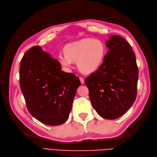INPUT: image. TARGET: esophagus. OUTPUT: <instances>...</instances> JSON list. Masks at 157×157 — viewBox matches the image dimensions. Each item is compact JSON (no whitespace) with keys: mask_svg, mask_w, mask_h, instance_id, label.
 I'll use <instances>...</instances> for the list:
<instances>
[{"mask_svg":"<svg viewBox=\"0 0 157 157\" xmlns=\"http://www.w3.org/2000/svg\"><path fill=\"white\" fill-rule=\"evenodd\" d=\"M79 79H80V82H81V84H84V79L83 77H79Z\"/></svg>","mask_w":157,"mask_h":157,"instance_id":"obj_1","label":"esophagus"}]
</instances>
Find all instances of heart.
Wrapping results in <instances>:
<instances>
[{
	"mask_svg": "<svg viewBox=\"0 0 157 157\" xmlns=\"http://www.w3.org/2000/svg\"><path fill=\"white\" fill-rule=\"evenodd\" d=\"M64 52L58 56V61L63 68L69 70L73 61H77L78 67L82 73H91L103 63L107 48L101 40L85 38L67 44Z\"/></svg>",
	"mask_w": 157,
	"mask_h": 157,
	"instance_id": "heart-1",
	"label": "heart"
}]
</instances>
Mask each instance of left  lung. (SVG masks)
<instances>
[{
	"mask_svg": "<svg viewBox=\"0 0 157 157\" xmlns=\"http://www.w3.org/2000/svg\"><path fill=\"white\" fill-rule=\"evenodd\" d=\"M109 49L99 69L85 79L95 110L105 119H116L130 108L137 96L138 68L130 44L118 35L106 41Z\"/></svg>",
	"mask_w": 157,
	"mask_h": 157,
	"instance_id": "obj_1",
	"label": "left lung"
}]
</instances>
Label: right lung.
<instances>
[{
  "instance_id": "obj_1",
  "label": "right lung",
  "mask_w": 157,
  "mask_h": 157,
  "mask_svg": "<svg viewBox=\"0 0 157 157\" xmlns=\"http://www.w3.org/2000/svg\"><path fill=\"white\" fill-rule=\"evenodd\" d=\"M20 65V88L31 115L46 125L63 124L81 85L78 77L61 71L59 61L38 46L26 52Z\"/></svg>"
}]
</instances>
